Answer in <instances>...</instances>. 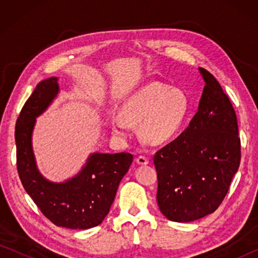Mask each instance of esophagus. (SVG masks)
I'll return each instance as SVG.
<instances>
[{
  "label": "esophagus",
  "mask_w": 258,
  "mask_h": 258,
  "mask_svg": "<svg viewBox=\"0 0 258 258\" xmlns=\"http://www.w3.org/2000/svg\"><path fill=\"white\" fill-rule=\"evenodd\" d=\"M137 163L139 165H147L148 163H149V159H148L146 156H139L137 158Z\"/></svg>",
  "instance_id": "esophagus-1"
}]
</instances>
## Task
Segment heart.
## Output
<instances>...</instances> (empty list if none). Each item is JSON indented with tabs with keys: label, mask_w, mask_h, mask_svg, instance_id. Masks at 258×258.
<instances>
[{
	"label": "heart",
	"mask_w": 258,
	"mask_h": 258,
	"mask_svg": "<svg viewBox=\"0 0 258 258\" xmlns=\"http://www.w3.org/2000/svg\"><path fill=\"white\" fill-rule=\"evenodd\" d=\"M189 113V101L183 91L150 83L137 91L112 119L117 134L126 137L130 124L140 123V134L147 143L159 145L172 139Z\"/></svg>",
	"instance_id": "b5f03b06"
}]
</instances>
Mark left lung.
Wrapping results in <instances>:
<instances>
[{"mask_svg": "<svg viewBox=\"0 0 258 258\" xmlns=\"http://www.w3.org/2000/svg\"><path fill=\"white\" fill-rule=\"evenodd\" d=\"M198 111L185 131L156 152L157 203L173 222H191L215 212L237 173L241 145L237 115L220 83L206 69Z\"/></svg>", "mask_w": 258, "mask_h": 258, "instance_id": "8db88e82", "label": "left lung"}]
</instances>
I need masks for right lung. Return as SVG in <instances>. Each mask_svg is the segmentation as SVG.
Listing matches in <instances>:
<instances>
[{"instance_id":"add662e5","label":"right lung","mask_w":258,"mask_h":258,"mask_svg":"<svg viewBox=\"0 0 258 258\" xmlns=\"http://www.w3.org/2000/svg\"><path fill=\"white\" fill-rule=\"evenodd\" d=\"M58 78L42 81L25 102L16 123L17 169L27 194L43 215L62 228L86 230L102 223L123 176L133 160L128 152L93 154L75 177L64 183L45 180L32 149L35 118L58 94Z\"/></svg>"}]
</instances>
